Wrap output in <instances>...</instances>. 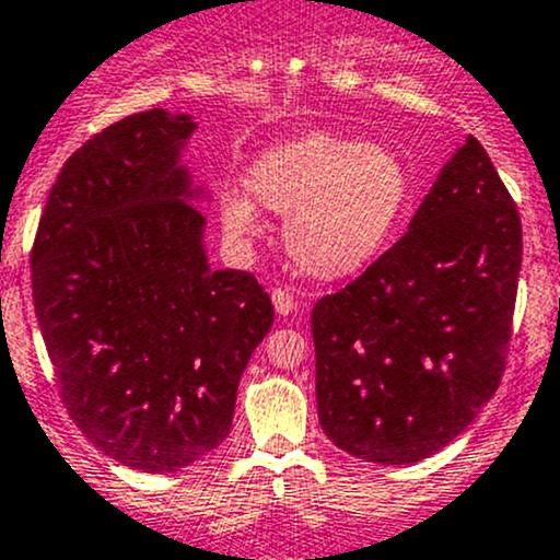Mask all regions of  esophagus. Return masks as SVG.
<instances>
[{"label":"esophagus","instance_id":"1","mask_svg":"<svg viewBox=\"0 0 560 560\" xmlns=\"http://www.w3.org/2000/svg\"><path fill=\"white\" fill-rule=\"evenodd\" d=\"M270 300H273V308L279 316L292 314V308H295V295H292L290 290H284V287H276V290L270 292Z\"/></svg>","mask_w":560,"mask_h":560}]
</instances>
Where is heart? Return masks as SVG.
<instances>
[{
  "label": "heart",
  "mask_w": 560,
  "mask_h": 560,
  "mask_svg": "<svg viewBox=\"0 0 560 560\" xmlns=\"http://www.w3.org/2000/svg\"><path fill=\"white\" fill-rule=\"evenodd\" d=\"M252 198L287 214L292 262L314 279H343L381 255L408 201V172L388 147L311 131L270 147L249 168ZM225 196V231L252 235L257 206Z\"/></svg>",
  "instance_id": "1"
}]
</instances>
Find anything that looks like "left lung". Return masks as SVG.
<instances>
[{
    "instance_id": "1",
    "label": "left lung",
    "mask_w": 560,
    "mask_h": 560,
    "mask_svg": "<svg viewBox=\"0 0 560 560\" xmlns=\"http://www.w3.org/2000/svg\"><path fill=\"white\" fill-rule=\"evenodd\" d=\"M521 257L515 201L467 137L408 233L314 305L327 438L373 464H416L458 438L502 381Z\"/></svg>"
}]
</instances>
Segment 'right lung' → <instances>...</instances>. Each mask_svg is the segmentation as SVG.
<instances>
[{
    "instance_id": "1",
    "label": "right lung",
    "mask_w": 560,
    "mask_h": 560,
    "mask_svg": "<svg viewBox=\"0 0 560 560\" xmlns=\"http://www.w3.org/2000/svg\"><path fill=\"white\" fill-rule=\"evenodd\" d=\"M190 115L139 112L63 163L32 249V295L80 432L115 462L176 472L228 438L252 351L273 325L246 270H214L209 201L182 150Z\"/></svg>"
}]
</instances>
